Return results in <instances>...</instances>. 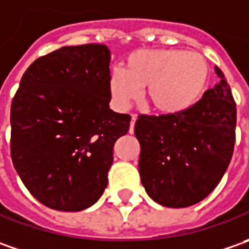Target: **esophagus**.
Segmentation results:
<instances>
[{"label":"esophagus","instance_id":"obj_1","mask_svg":"<svg viewBox=\"0 0 249 249\" xmlns=\"http://www.w3.org/2000/svg\"><path fill=\"white\" fill-rule=\"evenodd\" d=\"M135 123H136V117L132 116V120L129 123V133H133V128H135Z\"/></svg>","mask_w":249,"mask_h":249}]
</instances>
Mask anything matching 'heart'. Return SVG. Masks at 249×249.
Listing matches in <instances>:
<instances>
[{"instance_id": "1", "label": "heart", "mask_w": 249, "mask_h": 249, "mask_svg": "<svg viewBox=\"0 0 249 249\" xmlns=\"http://www.w3.org/2000/svg\"><path fill=\"white\" fill-rule=\"evenodd\" d=\"M210 66L200 53L182 49H143L128 56L124 70L113 71L108 90L126 110L146 87V102L161 114H179L197 103L207 88Z\"/></svg>"}]
</instances>
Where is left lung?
Segmentation results:
<instances>
[{
	"label": "left lung",
	"mask_w": 249,
	"mask_h": 249,
	"mask_svg": "<svg viewBox=\"0 0 249 249\" xmlns=\"http://www.w3.org/2000/svg\"><path fill=\"white\" fill-rule=\"evenodd\" d=\"M190 108L179 114H139V174L146 193L169 208L204 200L225 175L236 142V102L225 74Z\"/></svg>",
	"instance_id": "obj_1"
}]
</instances>
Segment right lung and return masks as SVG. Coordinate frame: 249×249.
Wrapping results in <instances>:
<instances>
[{
    "instance_id": "right-lung-1",
    "label": "right lung",
    "mask_w": 249,
    "mask_h": 249,
    "mask_svg": "<svg viewBox=\"0 0 249 249\" xmlns=\"http://www.w3.org/2000/svg\"><path fill=\"white\" fill-rule=\"evenodd\" d=\"M108 63L105 45L56 49L29 66L13 96V167L48 208L85 210L107 186L114 143L131 121L108 107Z\"/></svg>"
}]
</instances>
